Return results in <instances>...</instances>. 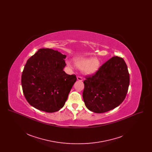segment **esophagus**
Segmentation results:
<instances>
[{
	"label": "esophagus",
	"mask_w": 152,
	"mask_h": 152,
	"mask_svg": "<svg viewBox=\"0 0 152 152\" xmlns=\"http://www.w3.org/2000/svg\"><path fill=\"white\" fill-rule=\"evenodd\" d=\"M77 80H79V81H83V78L81 76H77Z\"/></svg>",
	"instance_id": "esophagus-1"
}]
</instances>
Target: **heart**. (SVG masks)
Wrapping results in <instances>:
<instances>
[{"label":"heart","mask_w":152,"mask_h":152,"mask_svg":"<svg viewBox=\"0 0 152 152\" xmlns=\"http://www.w3.org/2000/svg\"><path fill=\"white\" fill-rule=\"evenodd\" d=\"M74 63L77 68L82 69L83 72L87 75L96 72L101 66L100 60L97 58H76Z\"/></svg>","instance_id":"obj_1"}]
</instances>
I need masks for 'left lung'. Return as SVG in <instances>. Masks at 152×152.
<instances>
[{
	"label": "left lung",
	"instance_id": "left-lung-1",
	"mask_svg": "<svg viewBox=\"0 0 152 152\" xmlns=\"http://www.w3.org/2000/svg\"><path fill=\"white\" fill-rule=\"evenodd\" d=\"M129 80L123 58H110L95 73L86 76L83 97L87 108L97 113L115 108L125 99Z\"/></svg>",
	"mask_w": 152,
	"mask_h": 152
}]
</instances>
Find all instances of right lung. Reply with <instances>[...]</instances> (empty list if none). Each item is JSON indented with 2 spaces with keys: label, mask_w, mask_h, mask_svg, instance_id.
Here are the masks:
<instances>
[{
  "label": "right lung",
  "mask_w": 152,
  "mask_h": 152,
  "mask_svg": "<svg viewBox=\"0 0 152 152\" xmlns=\"http://www.w3.org/2000/svg\"><path fill=\"white\" fill-rule=\"evenodd\" d=\"M66 55L50 48H41L29 58L22 75L23 92L34 108L53 113L63 108L76 81L75 75L63 71Z\"/></svg>",
  "instance_id": "right-lung-1"
}]
</instances>
